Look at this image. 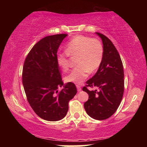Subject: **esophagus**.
I'll use <instances>...</instances> for the list:
<instances>
[{"label":"esophagus","instance_id":"esophagus-1","mask_svg":"<svg viewBox=\"0 0 147 147\" xmlns=\"http://www.w3.org/2000/svg\"><path fill=\"white\" fill-rule=\"evenodd\" d=\"M76 88H77V91H80L82 90L81 88L79 86H76Z\"/></svg>","mask_w":147,"mask_h":147}]
</instances>
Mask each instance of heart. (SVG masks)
Wrapping results in <instances>:
<instances>
[{
	"label": "heart",
	"mask_w": 147,
	"mask_h": 147,
	"mask_svg": "<svg viewBox=\"0 0 147 147\" xmlns=\"http://www.w3.org/2000/svg\"><path fill=\"white\" fill-rule=\"evenodd\" d=\"M65 53H57V65L62 71L66 72L69 67L68 56L77 57L76 65L70 74L65 77L67 82L80 84L88 76L89 73H94L102 61L104 49L102 45L97 39L78 35L66 45Z\"/></svg>",
	"instance_id": "obj_1"
}]
</instances>
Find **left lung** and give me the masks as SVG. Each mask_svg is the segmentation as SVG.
<instances>
[{"label":"left lung","instance_id":"obj_1","mask_svg":"<svg viewBox=\"0 0 147 147\" xmlns=\"http://www.w3.org/2000/svg\"><path fill=\"white\" fill-rule=\"evenodd\" d=\"M96 34L102 41L103 59L97 72L82 88L89 94L84 106L91 117L104 120L110 117L121 104L124 89V70L120 55L112 42L102 34ZM88 86H96L98 91L89 90Z\"/></svg>","mask_w":147,"mask_h":147}]
</instances>
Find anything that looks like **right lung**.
Wrapping results in <instances>:
<instances>
[{
    "label": "right lung",
    "mask_w": 147,
    "mask_h": 147,
    "mask_svg": "<svg viewBox=\"0 0 147 147\" xmlns=\"http://www.w3.org/2000/svg\"><path fill=\"white\" fill-rule=\"evenodd\" d=\"M67 34L49 36L32 47L24 63L22 80L27 100L39 117L59 121L69 109V102L77 93L74 84H63L56 56ZM64 88L61 91L58 88Z\"/></svg>",
    "instance_id": "obj_1"
}]
</instances>
